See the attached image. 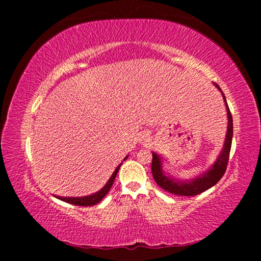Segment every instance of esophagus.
<instances>
[{
  "label": "esophagus",
  "instance_id": "obj_1",
  "mask_svg": "<svg viewBox=\"0 0 261 261\" xmlns=\"http://www.w3.org/2000/svg\"><path fill=\"white\" fill-rule=\"evenodd\" d=\"M144 140H146V137H145V138H144Z\"/></svg>",
  "mask_w": 261,
  "mask_h": 261
}]
</instances>
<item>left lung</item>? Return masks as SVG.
Instances as JSON below:
<instances>
[{
    "instance_id": "8db88e82",
    "label": "left lung",
    "mask_w": 261,
    "mask_h": 261,
    "mask_svg": "<svg viewBox=\"0 0 261 261\" xmlns=\"http://www.w3.org/2000/svg\"><path fill=\"white\" fill-rule=\"evenodd\" d=\"M215 87L221 92V94L223 96L224 105H226L227 110V117H228V126H227V134L226 138H224L223 147L221 149L218 159L204 173L198 175L197 177L192 179H178L175 178L174 176H171L169 173H166L162 168V160L163 158L159 155L158 153L152 152L153 161H152V174L154 180L161 189L166 190L167 192H170L173 194H177V196H184V197H191L197 196L201 192L206 191V190L211 189L212 187L219 182L222 178L223 174L226 173L228 160H229V154H230L231 148V141H232V117L231 113L229 110L226 96L221 91L220 86L218 84L214 83Z\"/></svg>"
}]
</instances>
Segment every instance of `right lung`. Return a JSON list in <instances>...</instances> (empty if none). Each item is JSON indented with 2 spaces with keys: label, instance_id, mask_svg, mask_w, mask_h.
I'll list each match as a JSON object with an SVG mask.
<instances>
[{
  "label": "right lung",
  "instance_id": "1",
  "mask_svg": "<svg viewBox=\"0 0 261 261\" xmlns=\"http://www.w3.org/2000/svg\"><path fill=\"white\" fill-rule=\"evenodd\" d=\"M127 156H129V155H126L124 159H123V161H125ZM121 166H122V163H120V165L116 167V169L114 170V173L112 174V176H110L108 182L106 183L105 187L101 190H99L98 192H95L93 194H90V196H85V197H60V196H55V197L57 198V199L63 200L65 202H69V204L77 205V206H93V205H96L98 202H100L101 200L103 199V197L109 192L110 188L113 187L115 177H116V175L118 173V170H120Z\"/></svg>",
  "mask_w": 261,
  "mask_h": 261
}]
</instances>
